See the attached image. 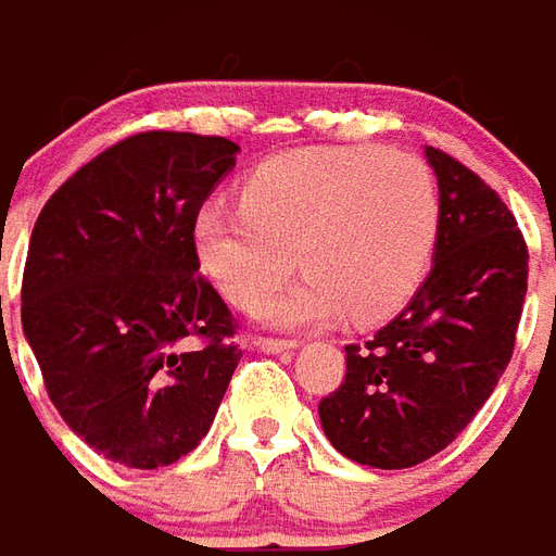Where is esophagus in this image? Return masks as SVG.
<instances>
[{
  "label": "esophagus",
  "instance_id": "esophagus-1",
  "mask_svg": "<svg viewBox=\"0 0 556 556\" xmlns=\"http://www.w3.org/2000/svg\"><path fill=\"white\" fill-rule=\"evenodd\" d=\"M254 344H257V350H263V353H290V350L299 348L296 341H285V338H257Z\"/></svg>",
  "mask_w": 556,
  "mask_h": 556
}]
</instances>
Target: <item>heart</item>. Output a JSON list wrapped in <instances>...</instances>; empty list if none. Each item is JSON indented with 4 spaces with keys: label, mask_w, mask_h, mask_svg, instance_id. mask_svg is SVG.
Returning <instances> with one entry per match:
<instances>
[{
    "label": "heart",
    "mask_w": 556,
    "mask_h": 556,
    "mask_svg": "<svg viewBox=\"0 0 556 556\" xmlns=\"http://www.w3.org/2000/svg\"><path fill=\"white\" fill-rule=\"evenodd\" d=\"M437 236L431 167L380 146L278 155L248 176L242 203H208L194 222L197 257L239 308L285 285L299 251L308 278L260 308L271 326L392 317L425 281Z\"/></svg>",
    "instance_id": "b5f03b06"
}]
</instances>
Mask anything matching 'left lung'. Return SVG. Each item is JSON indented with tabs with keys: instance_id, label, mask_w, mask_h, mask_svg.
<instances>
[{
	"instance_id": "8db88e82",
	"label": "left lung",
	"mask_w": 556,
	"mask_h": 556,
	"mask_svg": "<svg viewBox=\"0 0 556 556\" xmlns=\"http://www.w3.org/2000/svg\"><path fill=\"white\" fill-rule=\"evenodd\" d=\"M440 188L434 266L407 308L365 344L320 401L344 458L416 467L455 440L506 371L527 296V242L509 206L473 170L425 146Z\"/></svg>"
}]
</instances>
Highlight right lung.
<instances>
[{
  "mask_svg": "<svg viewBox=\"0 0 556 556\" xmlns=\"http://www.w3.org/2000/svg\"><path fill=\"white\" fill-rule=\"evenodd\" d=\"M236 152L227 137L134 134L83 164L35 222L20 314L47 395L98 455L134 470L197 448L242 359L194 245Z\"/></svg>",
  "mask_w": 556,
  "mask_h": 556,
  "instance_id": "right-lung-1",
  "label": "right lung"
}]
</instances>
